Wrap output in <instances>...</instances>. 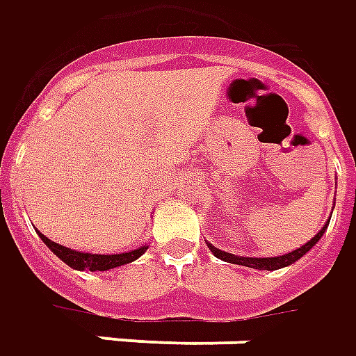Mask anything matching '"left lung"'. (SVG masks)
I'll return each instance as SVG.
<instances>
[{
    "mask_svg": "<svg viewBox=\"0 0 356 356\" xmlns=\"http://www.w3.org/2000/svg\"><path fill=\"white\" fill-rule=\"evenodd\" d=\"M327 224H330V220L322 226V230H320L318 234L311 239V241H307L305 245H301L299 249H295V251H291V253L280 254V257H264V259L263 257H239V254L220 251L218 247H214L213 243H209V241H207V245H209V249L213 251L214 257L222 259V261H226V263L241 264V266H249V268H257V270H278V268H284V266L293 264L295 261H299L305 253H309L312 247L316 245V241L324 236Z\"/></svg>",
    "mask_w": 356,
    "mask_h": 356,
    "instance_id": "obj_1",
    "label": "left lung"
}]
</instances>
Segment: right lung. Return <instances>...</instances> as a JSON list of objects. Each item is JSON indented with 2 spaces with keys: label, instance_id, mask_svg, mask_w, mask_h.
Returning a JSON list of instances; mask_svg holds the SVG:
<instances>
[{
  "label": "right lung",
  "instance_id": "obj_1",
  "mask_svg": "<svg viewBox=\"0 0 356 356\" xmlns=\"http://www.w3.org/2000/svg\"><path fill=\"white\" fill-rule=\"evenodd\" d=\"M38 236L42 238V241L51 249L53 253L61 259L63 263L69 264L70 268H74V270H90V272L111 270V268H118V266H122V264L134 263L136 259H140V257L147 251V245H142V247H138V249H132V251H126V253H118V254L82 253V251H74V249H69V247L55 243V241L47 239L44 234H40V232H38Z\"/></svg>",
  "mask_w": 356,
  "mask_h": 356
}]
</instances>
